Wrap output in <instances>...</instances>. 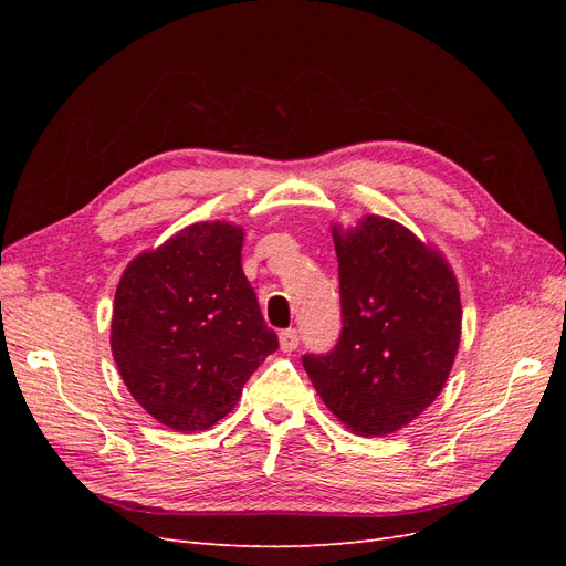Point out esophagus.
I'll return each mask as SVG.
<instances>
[{"mask_svg":"<svg viewBox=\"0 0 566 566\" xmlns=\"http://www.w3.org/2000/svg\"><path fill=\"white\" fill-rule=\"evenodd\" d=\"M279 342H281L283 352H295L297 345H300V335H297L295 328H287V331H281Z\"/></svg>","mask_w":566,"mask_h":566,"instance_id":"obj_1","label":"esophagus"}]
</instances>
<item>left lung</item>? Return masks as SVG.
Masks as SVG:
<instances>
[{"label": "left lung", "instance_id": "obj_1", "mask_svg": "<svg viewBox=\"0 0 566 566\" xmlns=\"http://www.w3.org/2000/svg\"><path fill=\"white\" fill-rule=\"evenodd\" d=\"M342 333L302 364L333 416L361 437L401 430L447 382L460 345L462 306L443 256L378 214L333 227Z\"/></svg>", "mask_w": 566, "mask_h": 566}]
</instances>
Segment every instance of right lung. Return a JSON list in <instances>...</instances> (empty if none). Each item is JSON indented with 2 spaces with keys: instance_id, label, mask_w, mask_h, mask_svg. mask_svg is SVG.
Instances as JSON below:
<instances>
[{
  "instance_id": "1",
  "label": "right lung",
  "mask_w": 566,
  "mask_h": 566,
  "mask_svg": "<svg viewBox=\"0 0 566 566\" xmlns=\"http://www.w3.org/2000/svg\"><path fill=\"white\" fill-rule=\"evenodd\" d=\"M243 229L200 221L134 256L115 290L111 349L132 397L177 432L231 413L279 337L241 266Z\"/></svg>"
}]
</instances>
